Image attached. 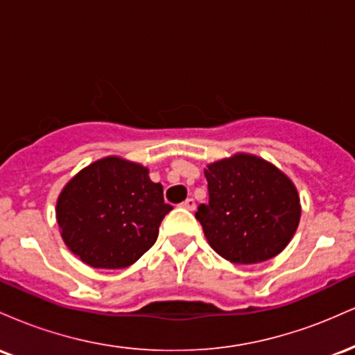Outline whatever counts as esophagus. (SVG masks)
<instances>
[{"instance_id":"34e87169","label":"esophagus","mask_w":355,"mask_h":355,"mask_svg":"<svg viewBox=\"0 0 355 355\" xmlns=\"http://www.w3.org/2000/svg\"><path fill=\"white\" fill-rule=\"evenodd\" d=\"M182 207H183V209H187V210H195L197 203H195L193 198H187V200L182 203Z\"/></svg>"}]
</instances>
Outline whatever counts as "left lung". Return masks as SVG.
Returning a JSON list of instances; mask_svg holds the SVG:
<instances>
[{
  "mask_svg": "<svg viewBox=\"0 0 355 355\" xmlns=\"http://www.w3.org/2000/svg\"><path fill=\"white\" fill-rule=\"evenodd\" d=\"M209 202L195 217L207 240L234 263L272 259L294 237L300 200L294 183L262 158L239 153L205 170Z\"/></svg>",
  "mask_w": 355,
  "mask_h": 355,
  "instance_id": "left-lung-1",
  "label": "left lung"
}]
</instances>
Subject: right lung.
I'll use <instances>...</instances> for the list:
<instances>
[{"label":"right lung","instance_id":"obj_1","mask_svg":"<svg viewBox=\"0 0 355 355\" xmlns=\"http://www.w3.org/2000/svg\"><path fill=\"white\" fill-rule=\"evenodd\" d=\"M170 210L145 166L107 157L68 182L56 220L64 243L89 267L125 268L153 245Z\"/></svg>","mask_w":355,"mask_h":355}]
</instances>
